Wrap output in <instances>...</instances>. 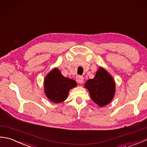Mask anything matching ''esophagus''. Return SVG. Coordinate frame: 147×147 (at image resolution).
I'll use <instances>...</instances> for the list:
<instances>
[{"label": "esophagus", "mask_w": 147, "mask_h": 147, "mask_svg": "<svg viewBox=\"0 0 147 147\" xmlns=\"http://www.w3.org/2000/svg\"><path fill=\"white\" fill-rule=\"evenodd\" d=\"M77 82L80 84H83L84 82V78L82 76H78L76 77Z\"/></svg>", "instance_id": "esophagus-1"}]
</instances>
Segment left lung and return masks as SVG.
Here are the masks:
<instances>
[{"label": "left lung", "instance_id": "1", "mask_svg": "<svg viewBox=\"0 0 147 147\" xmlns=\"http://www.w3.org/2000/svg\"><path fill=\"white\" fill-rule=\"evenodd\" d=\"M90 97L99 107L108 105L113 99L115 92V81L104 67H99L95 77L85 84Z\"/></svg>", "mask_w": 147, "mask_h": 147}]
</instances>
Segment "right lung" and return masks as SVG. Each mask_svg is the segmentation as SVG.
I'll return each mask as SVG.
<instances>
[{"label": "right lung", "mask_w": 147, "mask_h": 147, "mask_svg": "<svg viewBox=\"0 0 147 147\" xmlns=\"http://www.w3.org/2000/svg\"><path fill=\"white\" fill-rule=\"evenodd\" d=\"M44 92L51 102L59 104L66 100L69 92L77 86L76 81L64 77L58 68L55 67L47 74L44 82Z\"/></svg>", "instance_id": "1"}]
</instances>
